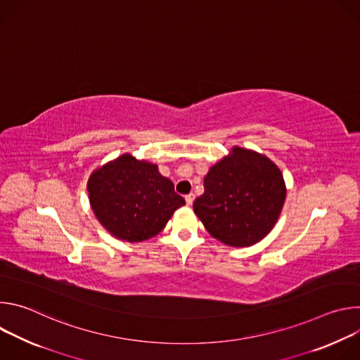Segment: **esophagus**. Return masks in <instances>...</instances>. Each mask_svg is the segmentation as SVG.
<instances>
[{
	"label": "esophagus",
	"instance_id": "1",
	"mask_svg": "<svg viewBox=\"0 0 360 360\" xmlns=\"http://www.w3.org/2000/svg\"><path fill=\"white\" fill-rule=\"evenodd\" d=\"M193 199H195V195H193V193H189V195H186V196H185V200H186V205H188V207H191L192 202H193Z\"/></svg>",
	"mask_w": 360,
	"mask_h": 360
}]
</instances>
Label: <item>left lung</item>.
Here are the masks:
<instances>
[{"instance_id": "8db88e82", "label": "left lung", "mask_w": 360, "mask_h": 360, "mask_svg": "<svg viewBox=\"0 0 360 360\" xmlns=\"http://www.w3.org/2000/svg\"><path fill=\"white\" fill-rule=\"evenodd\" d=\"M193 212L211 236L232 248L252 246L275 226L286 185L279 167L264 153L232 146L203 178Z\"/></svg>"}]
</instances>
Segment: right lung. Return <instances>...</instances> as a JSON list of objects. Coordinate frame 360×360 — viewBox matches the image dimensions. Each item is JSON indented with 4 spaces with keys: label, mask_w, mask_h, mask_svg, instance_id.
<instances>
[{
    "label": "right lung",
    "mask_w": 360,
    "mask_h": 360,
    "mask_svg": "<svg viewBox=\"0 0 360 360\" xmlns=\"http://www.w3.org/2000/svg\"><path fill=\"white\" fill-rule=\"evenodd\" d=\"M91 210L114 238L129 243L158 235L185 199L158 165L131 153L98 167L86 184Z\"/></svg>",
    "instance_id": "right-lung-1"
}]
</instances>
